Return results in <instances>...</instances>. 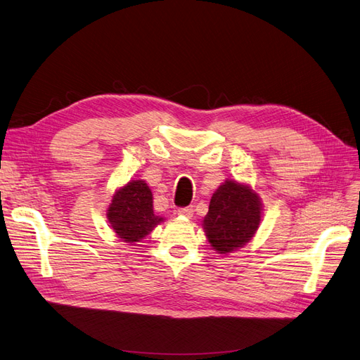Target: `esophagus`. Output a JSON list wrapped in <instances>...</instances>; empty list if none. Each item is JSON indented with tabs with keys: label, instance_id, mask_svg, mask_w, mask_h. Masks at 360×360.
Returning <instances> with one entry per match:
<instances>
[{
	"label": "esophagus",
	"instance_id": "34e87169",
	"mask_svg": "<svg viewBox=\"0 0 360 360\" xmlns=\"http://www.w3.org/2000/svg\"><path fill=\"white\" fill-rule=\"evenodd\" d=\"M178 215L179 217H184V218H191L194 215V210L191 206H187V207H181V210H178Z\"/></svg>",
	"mask_w": 360,
	"mask_h": 360
}]
</instances>
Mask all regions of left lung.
<instances>
[{
	"label": "left lung",
	"mask_w": 360,
	"mask_h": 360,
	"mask_svg": "<svg viewBox=\"0 0 360 360\" xmlns=\"http://www.w3.org/2000/svg\"><path fill=\"white\" fill-rule=\"evenodd\" d=\"M263 215V203L251 185L226 179L214 191L202 226L218 254L238 251L254 238Z\"/></svg>",
	"instance_id": "8db88e82"
}]
</instances>
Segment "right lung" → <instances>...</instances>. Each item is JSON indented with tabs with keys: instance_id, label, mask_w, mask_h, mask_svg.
Returning <instances> with one entry per match:
<instances>
[{
	"instance_id": "1",
	"label": "right lung",
	"mask_w": 360,
	"mask_h": 360,
	"mask_svg": "<svg viewBox=\"0 0 360 360\" xmlns=\"http://www.w3.org/2000/svg\"><path fill=\"white\" fill-rule=\"evenodd\" d=\"M106 217L113 233L127 243L141 242L165 223V218L154 212L153 191L143 179H130L115 190Z\"/></svg>"
}]
</instances>
